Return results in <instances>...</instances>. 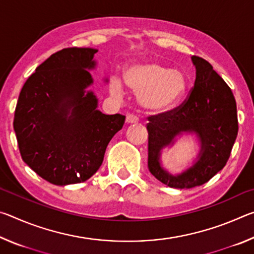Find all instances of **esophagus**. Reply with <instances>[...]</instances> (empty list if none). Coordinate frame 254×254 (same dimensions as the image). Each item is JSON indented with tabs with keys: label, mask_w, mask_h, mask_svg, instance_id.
<instances>
[{
	"label": "esophagus",
	"mask_w": 254,
	"mask_h": 254,
	"mask_svg": "<svg viewBox=\"0 0 254 254\" xmlns=\"http://www.w3.org/2000/svg\"><path fill=\"white\" fill-rule=\"evenodd\" d=\"M137 121H139V119H137V117H135V115H133V114H128L127 117V120H126V122L127 124L137 123Z\"/></svg>",
	"instance_id": "esophagus-1"
}]
</instances>
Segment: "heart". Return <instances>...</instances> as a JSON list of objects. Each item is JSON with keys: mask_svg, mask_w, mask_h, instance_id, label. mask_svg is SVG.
<instances>
[{"mask_svg": "<svg viewBox=\"0 0 254 254\" xmlns=\"http://www.w3.org/2000/svg\"><path fill=\"white\" fill-rule=\"evenodd\" d=\"M124 84L137 95V102L145 111L161 113L171 109L183 97L187 78L179 69H168L158 62L133 64L124 72ZM110 93L120 96L122 84L117 77L110 80Z\"/></svg>", "mask_w": 254, "mask_h": 254, "instance_id": "heart-1", "label": "heart"}]
</instances>
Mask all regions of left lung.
<instances>
[{"label": "left lung", "mask_w": 254, "mask_h": 254, "mask_svg": "<svg viewBox=\"0 0 254 254\" xmlns=\"http://www.w3.org/2000/svg\"><path fill=\"white\" fill-rule=\"evenodd\" d=\"M194 87L183 104L148 118V167L159 182L171 188L200 186L224 168L238 135V112L233 93L205 59L192 56ZM184 131L195 132L201 142L197 161L190 169L171 175L160 163L161 150Z\"/></svg>", "instance_id": "8db88e82"}]
</instances>
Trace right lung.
<instances>
[{"label": "right lung", "mask_w": 254, "mask_h": 254, "mask_svg": "<svg viewBox=\"0 0 254 254\" xmlns=\"http://www.w3.org/2000/svg\"><path fill=\"white\" fill-rule=\"evenodd\" d=\"M93 48H65L36 68L21 89L13 127L23 161L58 186L83 183L104 159L126 117L97 110L86 88L96 66ZM107 81V79H106Z\"/></svg>", "instance_id": "1"}]
</instances>
